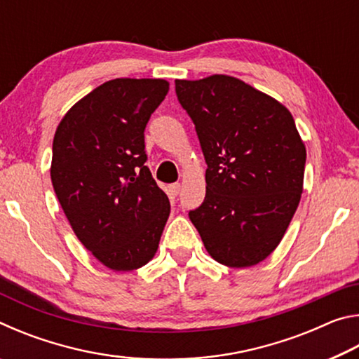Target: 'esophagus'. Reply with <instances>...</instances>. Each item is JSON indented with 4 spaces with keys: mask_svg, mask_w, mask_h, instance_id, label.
<instances>
[{
    "mask_svg": "<svg viewBox=\"0 0 359 359\" xmlns=\"http://www.w3.org/2000/svg\"><path fill=\"white\" fill-rule=\"evenodd\" d=\"M169 193H171L172 196H177V194L180 193V184H172L171 187H169Z\"/></svg>",
    "mask_w": 359,
    "mask_h": 359,
    "instance_id": "esophagus-1",
    "label": "esophagus"
}]
</instances>
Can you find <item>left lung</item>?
I'll return each instance as SVG.
<instances>
[{
    "label": "left lung",
    "instance_id": "obj_1",
    "mask_svg": "<svg viewBox=\"0 0 359 359\" xmlns=\"http://www.w3.org/2000/svg\"><path fill=\"white\" fill-rule=\"evenodd\" d=\"M203 154L205 198L191 210L208 253L228 267L261 263L301 201L306 145L282 102L241 79L175 81Z\"/></svg>",
    "mask_w": 359,
    "mask_h": 359
}]
</instances>
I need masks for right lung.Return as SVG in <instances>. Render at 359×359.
I'll list each match as a JSON object with an SVG mask.
<instances>
[{
  "instance_id": "add662e5",
  "label": "right lung",
  "mask_w": 359,
  "mask_h": 359,
  "mask_svg": "<svg viewBox=\"0 0 359 359\" xmlns=\"http://www.w3.org/2000/svg\"><path fill=\"white\" fill-rule=\"evenodd\" d=\"M168 92L165 79H112L79 100L53 136V190L77 239L112 271L147 264L171 212L144 165L145 125Z\"/></svg>"
}]
</instances>
